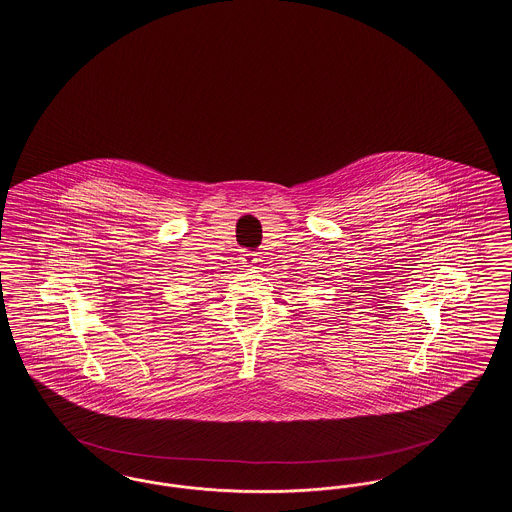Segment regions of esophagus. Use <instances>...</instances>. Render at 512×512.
<instances>
[{"label": "esophagus", "instance_id": "obj_1", "mask_svg": "<svg viewBox=\"0 0 512 512\" xmlns=\"http://www.w3.org/2000/svg\"><path fill=\"white\" fill-rule=\"evenodd\" d=\"M259 261H261L259 255L253 251H242V255H240V265L246 266L249 270H253Z\"/></svg>", "mask_w": 512, "mask_h": 512}]
</instances>
